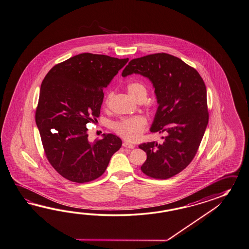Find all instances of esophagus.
Masks as SVG:
<instances>
[{
	"label": "esophagus",
	"instance_id": "esophagus-1",
	"mask_svg": "<svg viewBox=\"0 0 249 249\" xmlns=\"http://www.w3.org/2000/svg\"><path fill=\"white\" fill-rule=\"evenodd\" d=\"M123 146H124V148H127V149H133V148H134V145L130 143V142H123Z\"/></svg>",
	"mask_w": 249,
	"mask_h": 249
}]
</instances>
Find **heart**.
Masks as SVG:
<instances>
[{"label": "heart", "instance_id": "b5f03b06", "mask_svg": "<svg viewBox=\"0 0 249 249\" xmlns=\"http://www.w3.org/2000/svg\"><path fill=\"white\" fill-rule=\"evenodd\" d=\"M128 92L133 99L139 100L147 96V89L144 84L141 82L130 83L127 87ZM113 98V92L109 91L107 94L105 104H109L110 100ZM147 125V121L143 116H135L123 118L116 122L114 124V129L117 134H119L124 139L128 141H135L138 139L142 133L144 132Z\"/></svg>", "mask_w": 249, "mask_h": 249}]
</instances>
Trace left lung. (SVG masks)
Segmentation results:
<instances>
[{"label":"left lung","mask_w":249,"mask_h":249,"mask_svg":"<svg viewBox=\"0 0 249 249\" xmlns=\"http://www.w3.org/2000/svg\"><path fill=\"white\" fill-rule=\"evenodd\" d=\"M132 73L149 78L155 88L159 107L150 132L167 133L162 144L140 145L147 154L141 169L168 179L184 170L199 149L209 121L206 86L194 67L166 53L131 60L122 75Z\"/></svg>","instance_id":"1"}]
</instances>
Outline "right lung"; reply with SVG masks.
<instances>
[{"instance_id": "right-lung-1", "label": "right lung", "mask_w": 249, "mask_h": 249, "mask_svg": "<svg viewBox=\"0 0 249 249\" xmlns=\"http://www.w3.org/2000/svg\"><path fill=\"white\" fill-rule=\"evenodd\" d=\"M129 61L83 53L55 64L42 81L36 123L47 160L75 183L99 178L121 148L114 134L89 142L86 124L97 120L103 89Z\"/></svg>"}]
</instances>
